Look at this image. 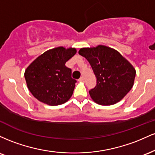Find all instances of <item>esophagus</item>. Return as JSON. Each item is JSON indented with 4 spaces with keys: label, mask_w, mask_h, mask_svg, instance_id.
<instances>
[{
    "label": "esophagus",
    "mask_w": 155,
    "mask_h": 155,
    "mask_svg": "<svg viewBox=\"0 0 155 155\" xmlns=\"http://www.w3.org/2000/svg\"><path fill=\"white\" fill-rule=\"evenodd\" d=\"M79 81H80V82H83V81H84V79L83 76L82 77L80 78V79H79Z\"/></svg>",
    "instance_id": "esophagus-1"
}]
</instances>
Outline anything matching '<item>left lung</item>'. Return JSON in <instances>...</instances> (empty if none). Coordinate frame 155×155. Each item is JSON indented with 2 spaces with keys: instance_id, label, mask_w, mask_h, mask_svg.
Instances as JSON below:
<instances>
[{
  "instance_id": "8db88e82",
  "label": "left lung",
  "mask_w": 155,
  "mask_h": 155,
  "mask_svg": "<svg viewBox=\"0 0 155 155\" xmlns=\"http://www.w3.org/2000/svg\"><path fill=\"white\" fill-rule=\"evenodd\" d=\"M79 54L91 65L97 78V84L90 93L94 102L111 106L120 102L134 84L136 69L113 48L104 45L84 47Z\"/></svg>"
}]
</instances>
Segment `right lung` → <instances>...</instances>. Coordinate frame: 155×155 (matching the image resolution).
Wrapping results in <instances>:
<instances>
[{
  "instance_id": "obj_1",
  "label": "right lung",
  "mask_w": 155,
  "mask_h": 155,
  "mask_svg": "<svg viewBox=\"0 0 155 155\" xmlns=\"http://www.w3.org/2000/svg\"><path fill=\"white\" fill-rule=\"evenodd\" d=\"M76 53V48L55 47L39 55L27 67V87L37 100L58 106L71 98L76 81L71 78V70L65 63Z\"/></svg>"
}]
</instances>
